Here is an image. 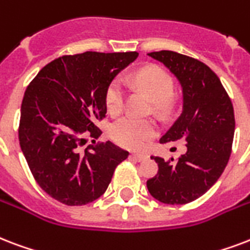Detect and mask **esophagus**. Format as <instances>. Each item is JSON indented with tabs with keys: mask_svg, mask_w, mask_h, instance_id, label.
<instances>
[{
	"mask_svg": "<svg viewBox=\"0 0 250 250\" xmlns=\"http://www.w3.org/2000/svg\"><path fill=\"white\" fill-rule=\"evenodd\" d=\"M131 157L135 160H138V161H144V160L148 159V156H146V153H132Z\"/></svg>",
	"mask_w": 250,
	"mask_h": 250,
	"instance_id": "1",
	"label": "esophagus"
}]
</instances>
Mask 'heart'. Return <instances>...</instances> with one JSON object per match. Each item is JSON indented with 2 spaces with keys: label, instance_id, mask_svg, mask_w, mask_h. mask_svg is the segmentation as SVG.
Listing matches in <instances>:
<instances>
[{
  "label": "heart",
  "instance_id": "obj_1",
  "mask_svg": "<svg viewBox=\"0 0 250 250\" xmlns=\"http://www.w3.org/2000/svg\"><path fill=\"white\" fill-rule=\"evenodd\" d=\"M132 83L146 93L152 102L161 104L169 100L174 90L171 76L161 66H146L133 74ZM125 89L121 79L112 80L106 91V106L111 114H119L123 110ZM156 135V125L149 121H142L132 117H125L115 122L111 127V138L122 146L139 149Z\"/></svg>",
  "mask_w": 250,
  "mask_h": 250
}]
</instances>
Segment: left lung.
Returning <instances> with one entry per match:
<instances>
[{
    "instance_id": "left-lung-1",
    "label": "left lung",
    "mask_w": 250,
    "mask_h": 250,
    "mask_svg": "<svg viewBox=\"0 0 250 250\" xmlns=\"http://www.w3.org/2000/svg\"><path fill=\"white\" fill-rule=\"evenodd\" d=\"M148 56L174 74L184 98L181 115L160 143L185 140L188 150L174 164L150 156L159 171L146 181V188L163 203L185 205L212 188L226 169L235 133L233 106L218 76L197 59L173 51Z\"/></svg>"
}]
</instances>
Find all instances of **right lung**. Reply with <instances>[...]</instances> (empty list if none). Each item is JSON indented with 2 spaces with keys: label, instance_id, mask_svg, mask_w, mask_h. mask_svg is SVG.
Here are the masks:
<instances>
[{
  "label": "right lung",
  "instance_id": "obj_1",
  "mask_svg": "<svg viewBox=\"0 0 250 250\" xmlns=\"http://www.w3.org/2000/svg\"><path fill=\"white\" fill-rule=\"evenodd\" d=\"M138 52H85L42 68L24 91L19 144L32 176L45 193L66 206L94 202L107 190L128 152L106 142L95 146V122L107 111L106 91ZM93 139L83 154L78 146Z\"/></svg>",
  "mask_w": 250,
  "mask_h": 250
}]
</instances>
